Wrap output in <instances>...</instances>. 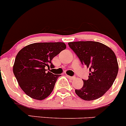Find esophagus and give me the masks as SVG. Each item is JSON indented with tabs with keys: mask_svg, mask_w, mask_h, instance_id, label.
Returning a JSON list of instances; mask_svg holds the SVG:
<instances>
[{
	"mask_svg": "<svg viewBox=\"0 0 126 126\" xmlns=\"http://www.w3.org/2000/svg\"><path fill=\"white\" fill-rule=\"evenodd\" d=\"M66 77L70 79H74L75 78V76H68V75H66Z\"/></svg>",
	"mask_w": 126,
	"mask_h": 126,
	"instance_id": "obj_1",
	"label": "esophagus"
}]
</instances>
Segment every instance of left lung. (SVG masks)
<instances>
[{
	"label": "left lung",
	"instance_id": "8db88e82",
	"mask_svg": "<svg viewBox=\"0 0 126 126\" xmlns=\"http://www.w3.org/2000/svg\"><path fill=\"white\" fill-rule=\"evenodd\" d=\"M68 45L90 71L88 79H83V86L75 93L86 101L99 98L112 86L117 75L116 55L110 48L97 42H70Z\"/></svg>",
	"mask_w": 126,
	"mask_h": 126
}]
</instances>
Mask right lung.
Masks as SVG:
<instances>
[{
	"label": "right lung",
	"instance_id": "add662e5",
	"mask_svg": "<svg viewBox=\"0 0 126 126\" xmlns=\"http://www.w3.org/2000/svg\"><path fill=\"white\" fill-rule=\"evenodd\" d=\"M63 42L35 43L26 46L16 56L13 72L25 93L37 100L51 94L60 75L47 72L55 66L51 60L66 49Z\"/></svg>",
	"mask_w": 126,
	"mask_h": 126
}]
</instances>
